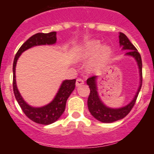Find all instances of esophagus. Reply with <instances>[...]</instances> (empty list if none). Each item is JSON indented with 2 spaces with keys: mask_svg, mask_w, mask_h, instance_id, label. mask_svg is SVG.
I'll use <instances>...</instances> for the list:
<instances>
[{
  "mask_svg": "<svg viewBox=\"0 0 154 154\" xmlns=\"http://www.w3.org/2000/svg\"><path fill=\"white\" fill-rule=\"evenodd\" d=\"M84 84V80L82 79H77L76 80V82H75V85L77 87H79L81 86L82 85H83Z\"/></svg>",
  "mask_w": 154,
  "mask_h": 154,
  "instance_id": "1",
  "label": "esophagus"
}]
</instances>
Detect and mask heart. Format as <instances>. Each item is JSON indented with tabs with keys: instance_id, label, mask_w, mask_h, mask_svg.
<instances>
[{
	"instance_id": "b5f03b06",
	"label": "heart",
	"mask_w": 154,
	"mask_h": 154,
	"mask_svg": "<svg viewBox=\"0 0 154 154\" xmlns=\"http://www.w3.org/2000/svg\"><path fill=\"white\" fill-rule=\"evenodd\" d=\"M111 53L112 48L109 45H102L99 41L91 40L83 45L76 46L73 51L72 56L75 62H80L95 55L88 65L89 70H93L101 67L103 64L106 63Z\"/></svg>"
}]
</instances>
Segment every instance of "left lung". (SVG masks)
Masks as SVG:
<instances>
[{"label":"left lung","mask_w":154,"mask_h":154,"mask_svg":"<svg viewBox=\"0 0 154 154\" xmlns=\"http://www.w3.org/2000/svg\"><path fill=\"white\" fill-rule=\"evenodd\" d=\"M119 45L122 48V50L128 51L126 53V55L133 57L137 62L139 69V74H140V85H139L138 89L136 92L135 96L130 103L126 105L125 106L120 107V108H111V107L107 106L106 105H105L99 96L97 86L98 76H92L91 78L88 79L86 83L90 89V94H89L88 102H87L88 108L92 116L102 123H111L123 119L130 112V110L135 104L138 94L142 86V59H141L140 55L135 46L132 44L124 34L119 32Z\"/></svg>","instance_id":"8db88e82"}]
</instances>
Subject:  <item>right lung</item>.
I'll list each match as a JSON object with an SVG mask.
<instances>
[{"label": "right lung", "instance_id": "obj_1", "mask_svg": "<svg viewBox=\"0 0 154 154\" xmlns=\"http://www.w3.org/2000/svg\"><path fill=\"white\" fill-rule=\"evenodd\" d=\"M56 32L52 31L50 33H37L28 39L21 46L16 54L13 63V89L14 93L19 106L24 114L34 121L35 123L42 125H49L55 123L61 117L65 111V105L68 98L73 92L75 87V79L64 80L58 89L56 95L52 101L45 106L41 107H34L24 101L19 92L16 83L15 68L19 57L24 51L38 45H51L56 43Z\"/></svg>", "mask_w": 154, "mask_h": 154}]
</instances>
